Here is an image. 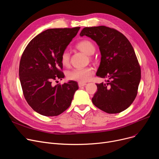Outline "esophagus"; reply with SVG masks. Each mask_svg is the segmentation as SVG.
I'll return each instance as SVG.
<instances>
[{
	"label": "esophagus",
	"instance_id": "1",
	"mask_svg": "<svg viewBox=\"0 0 159 159\" xmlns=\"http://www.w3.org/2000/svg\"><path fill=\"white\" fill-rule=\"evenodd\" d=\"M86 85V83H82V82H79V88L85 86Z\"/></svg>",
	"mask_w": 159,
	"mask_h": 159
}]
</instances>
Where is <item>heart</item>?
<instances>
[{"instance_id": "1", "label": "heart", "mask_w": 159, "mask_h": 159, "mask_svg": "<svg viewBox=\"0 0 159 159\" xmlns=\"http://www.w3.org/2000/svg\"><path fill=\"white\" fill-rule=\"evenodd\" d=\"M78 49L88 55H92L95 52V46L92 42L89 40H83L76 45ZM70 61V55L68 52L64 51L61 56V62L64 66H68ZM93 69L91 67L85 68L73 69L67 73V77L72 80L79 82L88 81L93 74Z\"/></svg>"}]
</instances>
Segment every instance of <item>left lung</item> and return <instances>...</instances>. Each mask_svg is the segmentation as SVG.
<instances>
[{"instance_id":"obj_1","label":"left lung","mask_w":159,"mask_h":159,"mask_svg":"<svg viewBox=\"0 0 159 159\" xmlns=\"http://www.w3.org/2000/svg\"><path fill=\"white\" fill-rule=\"evenodd\" d=\"M96 42L101 54L97 76L107 78L106 83L96 84L93 104L107 113L126 110L134 101L141 71L134 49L122 33L104 26L84 28L80 36Z\"/></svg>"}]
</instances>
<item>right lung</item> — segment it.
Masks as SVG:
<instances>
[{"instance_id": "obj_1", "label": "right lung", "mask_w": 159, "mask_h": 159, "mask_svg": "<svg viewBox=\"0 0 159 159\" xmlns=\"http://www.w3.org/2000/svg\"><path fill=\"white\" fill-rule=\"evenodd\" d=\"M80 27L49 29L33 38L22 53L19 65V78L28 104L38 113L57 116L71 104L78 89L77 82L52 85L54 80H62L61 56Z\"/></svg>"}]
</instances>
